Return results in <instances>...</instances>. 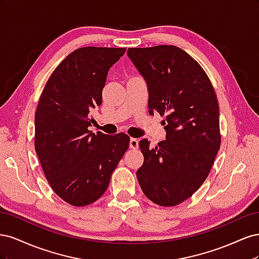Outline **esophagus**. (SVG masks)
Returning <instances> with one entry per match:
<instances>
[{"instance_id":"obj_1","label":"esophagus","mask_w":259,"mask_h":259,"mask_svg":"<svg viewBox=\"0 0 259 259\" xmlns=\"http://www.w3.org/2000/svg\"><path fill=\"white\" fill-rule=\"evenodd\" d=\"M130 148H132V149H137L138 148V140L136 138H131Z\"/></svg>"}]
</instances>
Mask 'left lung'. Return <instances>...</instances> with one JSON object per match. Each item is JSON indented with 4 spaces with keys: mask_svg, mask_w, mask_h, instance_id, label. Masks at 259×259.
Here are the masks:
<instances>
[{
    "mask_svg": "<svg viewBox=\"0 0 259 259\" xmlns=\"http://www.w3.org/2000/svg\"><path fill=\"white\" fill-rule=\"evenodd\" d=\"M127 56L147 83L149 113L165 115L166 139L154 148L139 142L138 183L155 204L174 206L204 183L221 147L216 94L203 68L177 46L128 49Z\"/></svg>",
    "mask_w": 259,
    "mask_h": 259,
    "instance_id": "8db88e82",
    "label": "left lung"
}]
</instances>
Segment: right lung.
<instances>
[{"label": "right lung", "mask_w": 259, "mask_h": 259, "mask_svg": "<svg viewBox=\"0 0 259 259\" xmlns=\"http://www.w3.org/2000/svg\"><path fill=\"white\" fill-rule=\"evenodd\" d=\"M126 49H77L46 82L35 111V152L46 179L73 206L98 200L130 146V137L88 130L101 105L107 74Z\"/></svg>", "instance_id": "1"}]
</instances>
